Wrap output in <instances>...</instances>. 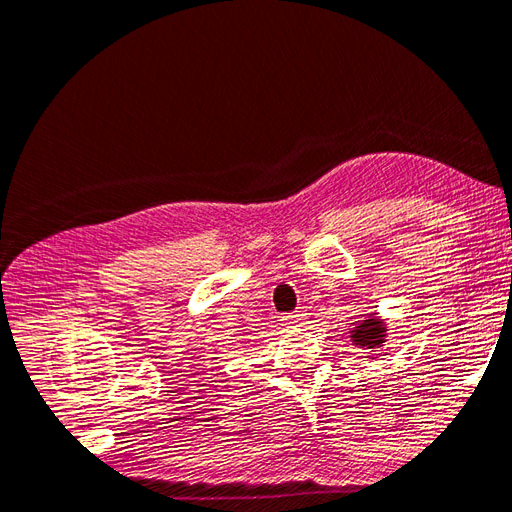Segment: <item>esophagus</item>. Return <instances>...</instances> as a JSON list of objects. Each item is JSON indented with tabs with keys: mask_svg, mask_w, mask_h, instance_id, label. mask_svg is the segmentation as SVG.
Wrapping results in <instances>:
<instances>
[{
	"mask_svg": "<svg viewBox=\"0 0 512 512\" xmlns=\"http://www.w3.org/2000/svg\"><path fill=\"white\" fill-rule=\"evenodd\" d=\"M303 316H305V314H301V312H294V314H288V316H284L282 320H284L286 327H297V324L303 320Z\"/></svg>",
	"mask_w": 512,
	"mask_h": 512,
	"instance_id": "obj_1",
	"label": "esophagus"
}]
</instances>
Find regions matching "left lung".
Here are the masks:
<instances>
[{"label": "left lung", "mask_w": 512, "mask_h": 512, "mask_svg": "<svg viewBox=\"0 0 512 512\" xmlns=\"http://www.w3.org/2000/svg\"><path fill=\"white\" fill-rule=\"evenodd\" d=\"M352 344H356L359 348H378L384 344V337H386V324L371 314L369 318L361 320L356 324L354 331H352Z\"/></svg>", "instance_id": "obj_1"}]
</instances>
